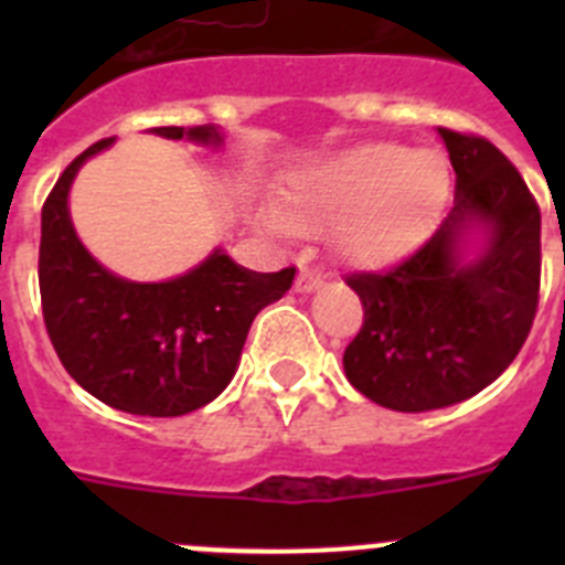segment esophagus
<instances>
[{"label": "esophagus", "mask_w": 565, "mask_h": 565, "mask_svg": "<svg viewBox=\"0 0 565 565\" xmlns=\"http://www.w3.org/2000/svg\"><path fill=\"white\" fill-rule=\"evenodd\" d=\"M322 271L317 266H308V263H299V274H297V291H313V288L322 286Z\"/></svg>", "instance_id": "obj_1"}]
</instances>
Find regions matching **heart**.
Listing matches in <instances>:
<instances>
[{"instance_id":"obj_1","label":"heart","mask_w":565,"mask_h":565,"mask_svg":"<svg viewBox=\"0 0 565 565\" xmlns=\"http://www.w3.org/2000/svg\"><path fill=\"white\" fill-rule=\"evenodd\" d=\"M450 186V163L436 149L364 143L308 172L282 201L279 217L291 228L337 223L333 243L342 257L379 268L433 232Z\"/></svg>"}]
</instances>
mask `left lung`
I'll list each match as a JSON object with an SVG mask.
<instances>
[{
  "instance_id": "8db88e82",
  "label": "left lung",
  "mask_w": 565,
  "mask_h": 565,
  "mask_svg": "<svg viewBox=\"0 0 565 565\" xmlns=\"http://www.w3.org/2000/svg\"><path fill=\"white\" fill-rule=\"evenodd\" d=\"M456 169L441 226L387 271H353L364 319L344 348V376L387 411L424 413L481 393L526 342L541 299V209L507 154L472 132L438 127ZM487 225L463 267L457 243Z\"/></svg>"
}]
</instances>
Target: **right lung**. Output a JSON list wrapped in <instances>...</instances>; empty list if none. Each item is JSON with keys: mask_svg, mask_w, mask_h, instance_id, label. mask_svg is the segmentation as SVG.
I'll list each match as a JSON object with an SVG mask.
<instances>
[{"mask_svg": "<svg viewBox=\"0 0 565 565\" xmlns=\"http://www.w3.org/2000/svg\"><path fill=\"white\" fill-rule=\"evenodd\" d=\"M163 138L221 143L212 124L154 127ZM84 149L42 206L39 291L47 337L64 371L98 402L132 416H183L226 391L254 317L291 288L294 271L259 274L214 252L169 282H129L89 257L73 232L67 192Z\"/></svg>", "mask_w": 565, "mask_h": 565, "instance_id": "1", "label": "right lung"}]
</instances>
